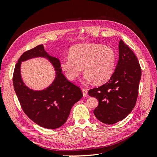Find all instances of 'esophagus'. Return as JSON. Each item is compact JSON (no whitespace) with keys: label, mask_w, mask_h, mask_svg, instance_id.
Here are the masks:
<instances>
[{"label":"esophagus","mask_w":157,"mask_h":157,"mask_svg":"<svg viewBox=\"0 0 157 157\" xmlns=\"http://www.w3.org/2000/svg\"><path fill=\"white\" fill-rule=\"evenodd\" d=\"M82 93H83V96L84 97L86 96H87V94H88V90L86 89H85V88H82Z\"/></svg>","instance_id":"34e87169"}]
</instances>
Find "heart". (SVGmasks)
Segmentation results:
<instances>
[{
  "mask_svg": "<svg viewBox=\"0 0 157 157\" xmlns=\"http://www.w3.org/2000/svg\"><path fill=\"white\" fill-rule=\"evenodd\" d=\"M117 54L111 46L84 43L71 48L69 55L61 60V67L70 80H75L84 69L85 78L96 84L106 82L115 70Z\"/></svg>",
  "mask_w": 157,
  "mask_h": 157,
  "instance_id": "1",
  "label": "heart"
}]
</instances>
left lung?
<instances>
[{"mask_svg": "<svg viewBox=\"0 0 157 157\" xmlns=\"http://www.w3.org/2000/svg\"><path fill=\"white\" fill-rule=\"evenodd\" d=\"M119 59L109 81L88 91L96 98L98 106L94 110L98 119L113 124L126 118L134 108L138 96L141 69L136 56L122 40L119 41Z\"/></svg>", "mask_w": 157, "mask_h": 157, "instance_id": "8db88e82", "label": "left lung"}]
</instances>
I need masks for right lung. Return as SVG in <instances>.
I'll return each mask as SVG.
<instances>
[{
    "label": "right lung",
    "instance_id": "obj_1",
    "mask_svg": "<svg viewBox=\"0 0 157 157\" xmlns=\"http://www.w3.org/2000/svg\"><path fill=\"white\" fill-rule=\"evenodd\" d=\"M36 56H46L56 69V78L51 86L41 91L26 87L21 77V61ZM59 59L50 56L42 44L23 53L15 66L13 84L18 100L25 115L36 124L48 129H56L67 121L71 109L82 98L81 89L71 82L61 73Z\"/></svg>",
    "mask_w": 157,
    "mask_h": 157
}]
</instances>
